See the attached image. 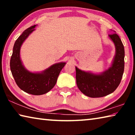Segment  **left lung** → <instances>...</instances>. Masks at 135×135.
<instances>
[{
    "label": "left lung",
    "instance_id": "left-lung-1",
    "mask_svg": "<svg viewBox=\"0 0 135 135\" xmlns=\"http://www.w3.org/2000/svg\"><path fill=\"white\" fill-rule=\"evenodd\" d=\"M108 35L114 43L115 54L111 65L100 73L85 71L76 67V83L79 90L90 98H100L113 93L119 85L124 68V48L115 31Z\"/></svg>",
    "mask_w": 135,
    "mask_h": 135
}]
</instances>
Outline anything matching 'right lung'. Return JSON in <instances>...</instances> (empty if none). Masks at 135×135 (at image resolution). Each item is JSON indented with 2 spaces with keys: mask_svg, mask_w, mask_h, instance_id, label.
I'll return each instance as SVG.
<instances>
[{
  "mask_svg": "<svg viewBox=\"0 0 135 135\" xmlns=\"http://www.w3.org/2000/svg\"><path fill=\"white\" fill-rule=\"evenodd\" d=\"M37 25L26 30L15 41L10 61V67L16 83L22 90L34 95L49 92L56 83L57 79L66 62H58L40 72H31L25 68L20 56L22 45Z\"/></svg>",
  "mask_w": 135,
  "mask_h": 135,
  "instance_id": "right-lung-1",
  "label": "right lung"
}]
</instances>
